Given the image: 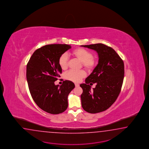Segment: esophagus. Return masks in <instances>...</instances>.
Wrapping results in <instances>:
<instances>
[{
    "label": "esophagus",
    "instance_id": "obj_1",
    "mask_svg": "<svg viewBox=\"0 0 149 149\" xmlns=\"http://www.w3.org/2000/svg\"><path fill=\"white\" fill-rule=\"evenodd\" d=\"M75 86L76 87H78V86H79V84H77V83H75Z\"/></svg>",
    "mask_w": 149,
    "mask_h": 149
}]
</instances>
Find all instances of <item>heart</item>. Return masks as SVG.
<instances>
[{
    "label": "heart",
    "instance_id": "1",
    "mask_svg": "<svg viewBox=\"0 0 149 149\" xmlns=\"http://www.w3.org/2000/svg\"><path fill=\"white\" fill-rule=\"evenodd\" d=\"M72 55L80 60L82 63V66L88 72L91 71L96 67V59L93 57L92 52L88 50L81 47L77 48L73 50ZM58 63L63 70H66L68 68V57L66 53H63L60 56ZM86 76V73L83 70L79 71L70 70L65 74V78L74 82H79Z\"/></svg>",
    "mask_w": 149,
    "mask_h": 149
}]
</instances>
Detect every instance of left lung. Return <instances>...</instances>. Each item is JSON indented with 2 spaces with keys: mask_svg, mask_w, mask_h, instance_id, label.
I'll list each match as a JSON object with an SVG mask.
<instances>
[{
  "mask_svg": "<svg viewBox=\"0 0 149 149\" xmlns=\"http://www.w3.org/2000/svg\"><path fill=\"white\" fill-rule=\"evenodd\" d=\"M81 46L96 51L99 58L98 65L86 83L80 84L82 106L90 113L101 112L111 107L119 96L124 78V63L115 50L105 44ZM94 83L96 87L92 90L91 86Z\"/></svg>",
  "mask_w": 149,
  "mask_h": 149,
  "instance_id": "left-lung-1",
  "label": "left lung"
}]
</instances>
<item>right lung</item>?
<instances>
[{
	"instance_id": "1",
	"label": "right lung",
	"mask_w": 149,
	"mask_h": 149,
	"mask_svg": "<svg viewBox=\"0 0 149 149\" xmlns=\"http://www.w3.org/2000/svg\"><path fill=\"white\" fill-rule=\"evenodd\" d=\"M71 48L67 44H49L33 52L26 65V77L31 96L41 109L52 114L63 112L68 107V96L75 88L72 81L65 80L61 86L54 82L60 77L62 69L60 56Z\"/></svg>"
}]
</instances>
